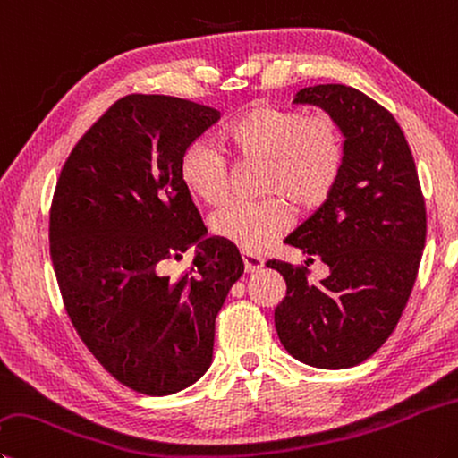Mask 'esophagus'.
Instances as JSON below:
<instances>
[{
	"label": "esophagus",
	"mask_w": 458,
	"mask_h": 458,
	"mask_svg": "<svg viewBox=\"0 0 458 458\" xmlns=\"http://www.w3.org/2000/svg\"><path fill=\"white\" fill-rule=\"evenodd\" d=\"M242 262L246 272H258L264 268V258L256 256V254H242Z\"/></svg>",
	"instance_id": "esophagus-1"
}]
</instances>
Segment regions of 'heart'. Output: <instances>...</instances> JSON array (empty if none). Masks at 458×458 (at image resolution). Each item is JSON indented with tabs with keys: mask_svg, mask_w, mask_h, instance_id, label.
Masks as SVG:
<instances>
[{
	"mask_svg": "<svg viewBox=\"0 0 458 458\" xmlns=\"http://www.w3.org/2000/svg\"><path fill=\"white\" fill-rule=\"evenodd\" d=\"M220 142L240 156L268 157L266 190L288 194L304 208L328 200L346 162L344 130L336 118L274 104L248 107L222 131ZM228 174V156L210 138L194 140L180 157L182 182L206 204H220L226 198ZM293 222V208L284 198L270 196L224 204L212 216V230L252 254L268 248Z\"/></svg>",
	"mask_w": 458,
	"mask_h": 458,
	"instance_id": "b5f03b06",
	"label": "heart"
}]
</instances>
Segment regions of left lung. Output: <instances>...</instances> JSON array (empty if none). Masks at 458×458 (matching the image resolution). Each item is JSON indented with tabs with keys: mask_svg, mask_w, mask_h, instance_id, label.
<instances>
[{
	"mask_svg": "<svg viewBox=\"0 0 458 458\" xmlns=\"http://www.w3.org/2000/svg\"><path fill=\"white\" fill-rule=\"evenodd\" d=\"M294 104H314L340 122L346 162L335 192L286 244L320 256L330 274L309 282L306 266L268 260L286 280L274 324L296 360L316 369L364 362L393 335L419 274L427 208L417 165L386 107L356 88H304Z\"/></svg>",
	"mask_w": 458,
	"mask_h": 458,
	"instance_id": "1",
	"label": "left lung"
}]
</instances>
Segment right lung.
<instances>
[{
	"label": "right lung",
	"instance_id": "right-lung-1",
	"mask_svg": "<svg viewBox=\"0 0 458 458\" xmlns=\"http://www.w3.org/2000/svg\"><path fill=\"white\" fill-rule=\"evenodd\" d=\"M220 120L172 96L115 102L65 160L49 210V256L73 328L122 385L174 394L212 362L214 328L242 276L238 248L206 238L180 157ZM197 246L172 281L165 264Z\"/></svg>",
	"mask_w": 458,
	"mask_h": 458
}]
</instances>
